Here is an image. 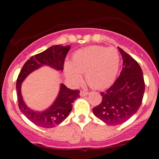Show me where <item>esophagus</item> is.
Instances as JSON below:
<instances>
[{
    "instance_id": "34e87169",
    "label": "esophagus",
    "mask_w": 159,
    "mask_h": 159,
    "mask_svg": "<svg viewBox=\"0 0 159 159\" xmlns=\"http://www.w3.org/2000/svg\"><path fill=\"white\" fill-rule=\"evenodd\" d=\"M89 94V92L88 91H81V92H80V95L81 96V97H83V96H86Z\"/></svg>"
}]
</instances>
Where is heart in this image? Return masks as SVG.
Listing matches in <instances>:
<instances>
[{"label": "heart", "mask_w": 159, "mask_h": 159, "mask_svg": "<svg viewBox=\"0 0 159 159\" xmlns=\"http://www.w3.org/2000/svg\"><path fill=\"white\" fill-rule=\"evenodd\" d=\"M120 66V54L115 48L92 45L78 51L71 62L65 65V76L73 84L81 81V74L92 89H104L111 85Z\"/></svg>", "instance_id": "heart-1"}]
</instances>
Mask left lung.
Listing matches in <instances>:
<instances>
[{
  "mask_svg": "<svg viewBox=\"0 0 159 159\" xmlns=\"http://www.w3.org/2000/svg\"><path fill=\"white\" fill-rule=\"evenodd\" d=\"M123 68L119 77L108 89L101 92L102 102L93 108L94 115L109 125L124 123L140 108L145 92L142 70L138 62L118 48Z\"/></svg>",
  "mask_w": 159,
  "mask_h": 159,
  "instance_id": "8db88e82",
  "label": "left lung"
}]
</instances>
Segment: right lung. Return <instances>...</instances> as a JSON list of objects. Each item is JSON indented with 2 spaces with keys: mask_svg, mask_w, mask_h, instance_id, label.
<instances>
[{
  "mask_svg": "<svg viewBox=\"0 0 159 159\" xmlns=\"http://www.w3.org/2000/svg\"><path fill=\"white\" fill-rule=\"evenodd\" d=\"M70 48L69 45H54L32 56L25 62L17 77L16 89L19 108L27 118L39 127L51 129L60 125L69 115L73 106L72 103L80 97V91L68 89L61 84L58 95L53 105L45 111H35L28 108L24 102L20 91L21 83L30 73L43 65H48L57 70H63L65 57Z\"/></svg>",
  "mask_w": 159,
  "mask_h": 159,
  "instance_id": "1",
  "label": "right lung"
}]
</instances>
